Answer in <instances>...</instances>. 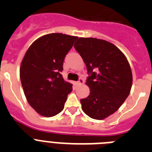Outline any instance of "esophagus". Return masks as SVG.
I'll use <instances>...</instances> for the list:
<instances>
[{
    "label": "esophagus",
    "mask_w": 152,
    "mask_h": 152,
    "mask_svg": "<svg viewBox=\"0 0 152 152\" xmlns=\"http://www.w3.org/2000/svg\"><path fill=\"white\" fill-rule=\"evenodd\" d=\"M83 84H84V80H83L82 78H79V80L77 81V83H76V84H77V86H80Z\"/></svg>",
    "instance_id": "obj_1"
}]
</instances>
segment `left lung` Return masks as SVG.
I'll use <instances>...</instances> for the list:
<instances>
[{"instance_id":"obj_1","label":"left lung","mask_w":152,"mask_h":152,"mask_svg":"<svg viewBox=\"0 0 152 152\" xmlns=\"http://www.w3.org/2000/svg\"><path fill=\"white\" fill-rule=\"evenodd\" d=\"M74 46L89 74L86 84L90 94L80 100L82 110L92 119H105L118 110L129 94L132 84L129 63L116 45L106 40L81 37Z\"/></svg>"}]
</instances>
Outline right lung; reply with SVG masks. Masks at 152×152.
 <instances>
[{
  "label": "right lung",
  "mask_w": 152,
  "mask_h": 152,
  "mask_svg": "<svg viewBox=\"0 0 152 152\" xmlns=\"http://www.w3.org/2000/svg\"><path fill=\"white\" fill-rule=\"evenodd\" d=\"M77 36H42L29 46L20 68L21 84L29 105L41 116L52 117L64 109L72 84L63 79V62Z\"/></svg>",
  "instance_id": "add662e5"
}]
</instances>
